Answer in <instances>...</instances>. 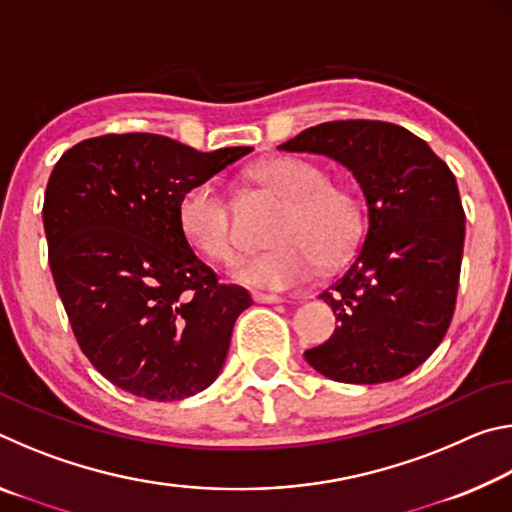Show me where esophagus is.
<instances>
[{
    "instance_id": "obj_1",
    "label": "esophagus",
    "mask_w": 512,
    "mask_h": 512,
    "mask_svg": "<svg viewBox=\"0 0 512 512\" xmlns=\"http://www.w3.org/2000/svg\"><path fill=\"white\" fill-rule=\"evenodd\" d=\"M253 300L259 302V305H277V302H284L282 296H273V293H255Z\"/></svg>"
}]
</instances>
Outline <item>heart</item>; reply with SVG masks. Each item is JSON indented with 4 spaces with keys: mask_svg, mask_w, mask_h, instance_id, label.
<instances>
[{
    "mask_svg": "<svg viewBox=\"0 0 512 512\" xmlns=\"http://www.w3.org/2000/svg\"><path fill=\"white\" fill-rule=\"evenodd\" d=\"M253 183L282 201L264 253L241 259L232 268L237 282L257 289H289L309 280L318 266L345 262L366 230V207L352 187L327 180L314 162L268 158L250 171ZM178 223L196 253L212 262H232L239 239L228 196L216 180L189 187L180 198Z\"/></svg>",
    "mask_w": 512,
    "mask_h": 512,
    "instance_id": "heart-1",
    "label": "heart"
}]
</instances>
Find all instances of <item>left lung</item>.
Instances as JSON below:
<instances>
[{"label": "left lung", "instance_id": "1", "mask_svg": "<svg viewBox=\"0 0 512 512\" xmlns=\"http://www.w3.org/2000/svg\"><path fill=\"white\" fill-rule=\"evenodd\" d=\"M280 149L341 162L368 205L363 246L320 293L339 327L305 352L307 363L343 384L409 375L445 339L454 316L465 241L454 173L418 135L375 119L327 121Z\"/></svg>", "mask_w": 512, "mask_h": 512}]
</instances>
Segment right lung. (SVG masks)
Listing matches in <instances>:
<instances>
[{"label": "right lung", "mask_w": 512, "mask_h": 512, "mask_svg": "<svg viewBox=\"0 0 512 512\" xmlns=\"http://www.w3.org/2000/svg\"><path fill=\"white\" fill-rule=\"evenodd\" d=\"M250 151L101 135L51 171L42 205L51 275L79 348L121 391L173 402L219 377L235 320L253 300L194 255L178 205Z\"/></svg>", "instance_id": "1"}]
</instances>
